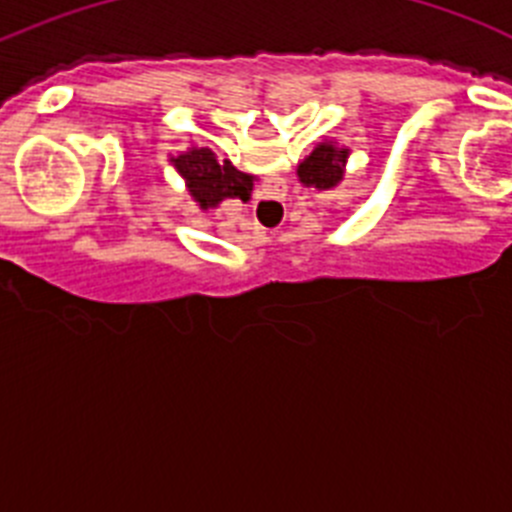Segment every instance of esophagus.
<instances>
[{
    "mask_svg": "<svg viewBox=\"0 0 512 512\" xmlns=\"http://www.w3.org/2000/svg\"><path fill=\"white\" fill-rule=\"evenodd\" d=\"M261 210H264V215L269 217V220H279V217L284 215V192L282 189H274V192H269V197H266L264 202H261Z\"/></svg>",
    "mask_w": 512,
    "mask_h": 512,
    "instance_id": "1",
    "label": "esophagus"
}]
</instances>
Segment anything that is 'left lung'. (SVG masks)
I'll use <instances>...</instances> for the list:
<instances>
[{"instance_id":"left-lung-1","label":"left lung","mask_w":512,"mask_h":512,"mask_svg":"<svg viewBox=\"0 0 512 512\" xmlns=\"http://www.w3.org/2000/svg\"><path fill=\"white\" fill-rule=\"evenodd\" d=\"M346 158H348V148L336 146L333 140H325L320 143L310 156L297 166V176H300V182L305 187H315V189H333L341 184L343 179V169H346Z\"/></svg>"}]
</instances>
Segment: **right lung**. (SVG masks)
Here are the masks:
<instances>
[{"mask_svg":"<svg viewBox=\"0 0 512 512\" xmlns=\"http://www.w3.org/2000/svg\"><path fill=\"white\" fill-rule=\"evenodd\" d=\"M169 161L202 210L217 207L223 200H251L253 176L235 169L228 158L220 161L210 148H189L179 156H171Z\"/></svg>","mask_w":512,"mask_h":512,"instance_id":"obj_1","label":"right lung"}]
</instances>
